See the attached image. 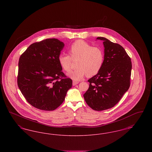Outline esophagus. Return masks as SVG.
I'll use <instances>...</instances> for the list:
<instances>
[{"mask_svg": "<svg viewBox=\"0 0 152 152\" xmlns=\"http://www.w3.org/2000/svg\"><path fill=\"white\" fill-rule=\"evenodd\" d=\"M79 83V82L77 81H73V86H76Z\"/></svg>", "mask_w": 152, "mask_h": 152, "instance_id": "1", "label": "esophagus"}]
</instances>
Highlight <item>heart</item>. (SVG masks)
Returning <instances> with one entry per match:
<instances>
[{"mask_svg": "<svg viewBox=\"0 0 152 152\" xmlns=\"http://www.w3.org/2000/svg\"><path fill=\"white\" fill-rule=\"evenodd\" d=\"M69 55L61 53L58 56V63L65 72L71 69L72 60L78 59L76 69L68 74L74 80H80L86 75L91 76L99 72L104 64V52L99 47H93L83 40H77L69 47Z\"/></svg>", "mask_w": 152, "mask_h": 152, "instance_id": "obj_1", "label": "heart"}]
</instances>
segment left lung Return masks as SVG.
<instances>
[{
    "instance_id": "1",
    "label": "left lung",
    "mask_w": 152,
    "mask_h": 152,
    "mask_svg": "<svg viewBox=\"0 0 152 152\" xmlns=\"http://www.w3.org/2000/svg\"><path fill=\"white\" fill-rule=\"evenodd\" d=\"M104 41L105 58L100 71L88 80L89 87L84 94L88 105L101 111L113 107L130 87L132 62L121 45L108 39Z\"/></svg>"
}]
</instances>
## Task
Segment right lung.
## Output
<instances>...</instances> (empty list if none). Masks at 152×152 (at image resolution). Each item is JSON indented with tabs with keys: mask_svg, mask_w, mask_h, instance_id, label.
I'll list each match as a JSON object with an SVG mask.
<instances>
[{
	"mask_svg": "<svg viewBox=\"0 0 152 152\" xmlns=\"http://www.w3.org/2000/svg\"><path fill=\"white\" fill-rule=\"evenodd\" d=\"M64 46L57 39H44L32 44L19 58L18 86L27 101L38 109L58 108L72 86L58 61Z\"/></svg>",
	"mask_w": 152,
	"mask_h": 152,
	"instance_id": "right-lung-1",
	"label": "right lung"
}]
</instances>
